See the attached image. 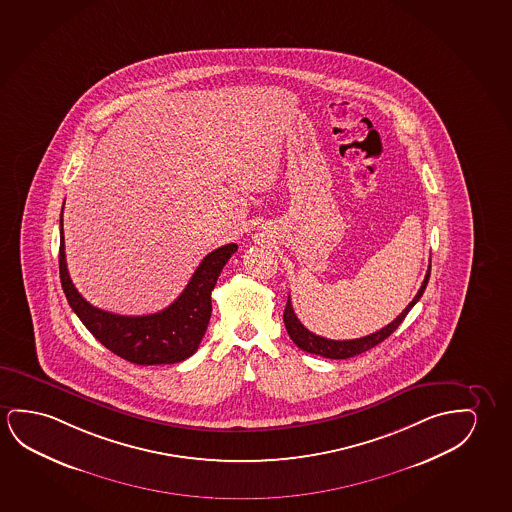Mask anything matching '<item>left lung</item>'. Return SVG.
I'll use <instances>...</instances> for the list:
<instances>
[{
  "label": "left lung",
  "mask_w": 512,
  "mask_h": 512,
  "mask_svg": "<svg viewBox=\"0 0 512 512\" xmlns=\"http://www.w3.org/2000/svg\"><path fill=\"white\" fill-rule=\"evenodd\" d=\"M429 274H431V263H429L428 272H426V277L422 281L420 290L417 291V295L413 297L412 302L406 306L405 311L399 314L396 320L389 323L387 327L380 328V330H376L374 334H369V336L359 337V339H348V341H334V339H327V337L316 336V334H313L311 330H307L300 323L297 314H295L293 307H291L290 298H288V304H286V309H284V325H286V330L290 334L291 341L297 344L300 350L320 355V357H325V359H350V357H355V355H360L364 351L371 350L376 344L385 341L403 323L406 314L410 313V309L419 302L422 293L426 290Z\"/></svg>",
  "instance_id": "1"
}]
</instances>
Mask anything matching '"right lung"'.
<instances>
[{
  "label": "right lung",
  "instance_id": "add662e5",
  "mask_svg": "<svg viewBox=\"0 0 512 512\" xmlns=\"http://www.w3.org/2000/svg\"><path fill=\"white\" fill-rule=\"evenodd\" d=\"M65 205V203H63ZM63 210L60 214V279L69 306L93 337L118 357L139 366L176 364L198 350L212 314V290L222 268L237 252V244L222 245L206 254L191 281L171 306L146 316L107 313L86 302L70 281L65 260Z\"/></svg>",
  "mask_w": 512,
  "mask_h": 512
}]
</instances>
